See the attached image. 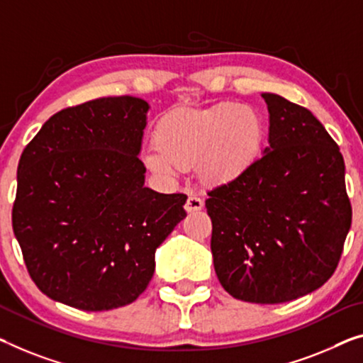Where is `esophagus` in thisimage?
<instances>
[{"instance_id": "34e87169", "label": "esophagus", "mask_w": 363, "mask_h": 363, "mask_svg": "<svg viewBox=\"0 0 363 363\" xmlns=\"http://www.w3.org/2000/svg\"><path fill=\"white\" fill-rule=\"evenodd\" d=\"M184 208H186L189 213L199 212V210L203 208V200L200 199L199 196H189L186 205H184Z\"/></svg>"}]
</instances>
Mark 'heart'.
<instances>
[{
    "instance_id": "obj_1",
    "label": "heart",
    "mask_w": 363,
    "mask_h": 363,
    "mask_svg": "<svg viewBox=\"0 0 363 363\" xmlns=\"http://www.w3.org/2000/svg\"><path fill=\"white\" fill-rule=\"evenodd\" d=\"M266 140V125L256 109L218 102L202 109H177L161 118L156 147L143 155L150 171L174 177L197 164L200 179L218 186L241 177L256 163Z\"/></svg>"
}]
</instances>
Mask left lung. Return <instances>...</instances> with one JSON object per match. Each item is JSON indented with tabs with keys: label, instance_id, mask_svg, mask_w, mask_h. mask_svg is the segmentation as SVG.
<instances>
[{
	"label": "left lung",
	"instance_id": "1",
	"mask_svg": "<svg viewBox=\"0 0 363 363\" xmlns=\"http://www.w3.org/2000/svg\"><path fill=\"white\" fill-rule=\"evenodd\" d=\"M269 147L207 192L216 277L238 300L274 305L326 284L352 223L339 147L313 113L262 93Z\"/></svg>",
	"mask_w": 363,
	"mask_h": 363
}]
</instances>
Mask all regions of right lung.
I'll use <instances>...</instances> for the list:
<instances>
[{"mask_svg":"<svg viewBox=\"0 0 363 363\" xmlns=\"http://www.w3.org/2000/svg\"><path fill=\"white\" fill-rule=\"evenodd\" d=\"M148 102L101 97L57 112L23 151L13 230L30 279L84 311L135 301L187 196L145 187Z\"/></svg>","mask_w":363,"mask_h":363,"instance_id":"obj_1","label":"right lung"}]
</instances>
